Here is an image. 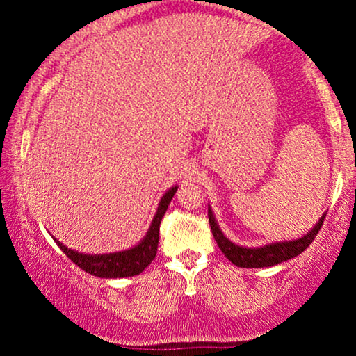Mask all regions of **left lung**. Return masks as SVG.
I'll return each instance as SVG.
<instances>
[{
  "instance_id": "left-lung-1",
  "label": "left lung",
  "mask_w": 356,
  "mask_h": 356,
  "mask_svg": "<svg viewBox=\"0 0 356 356\" xmlns=\"http://www.w3.org/2000/svg\"><path fill=\"white\" fill-rule=\"evenodd\" d=\"M207 216H209V224L212 236H214L216 243L220 248V251L224 252V256L231 261L232 264L239 268H266V266H275V264L283 263V261L291 259V257H296L298 254L305 251L309 244L313 243V239L316 238L318 231L321 229L323 220H325L326 214L318 220L316 226L313 227L308 234L303 236V238L296 241H288V243H276L269 244V246L263 248H241L238 244L231 243L229 239H226V236L222 234L219 229V226L216 224L214 216H212V211H207Z\"/></svg>"
}]
</instances>
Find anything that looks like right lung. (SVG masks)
I'll return each instance as SVG.
<instances>
[{"label":"right lung","mask_w":356,"mask_h":356,"mask_svg":"<svg viewBox=\"0 0 356 356\" xmlns=\"http://www.w3.org/2000/svg\"><path fill=\"white\" fill-rule=\"evenodd\" d=\"M177 187H172L165 192L162 197L161 204H159L157 214L150 224V229L147 236L142 239L140 244L136 248L129 249V251L115 252V254H99V256H90V254H80V252L72 251L67 246L56 241L61 251L65 252L76 266L83 269V271L90 273L93 276L99 277H127V276H136L142 273L154 261L155 254H157L159 246V229H161V220L164 218L167 207H169L170 201H172Z\"/></svg>","instance_id":"add662e5"}]
</instances>
